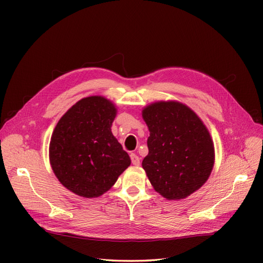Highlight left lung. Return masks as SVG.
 <instances>
[{"label":"left lung","instance_id":"obj_1","mask_svg":"<svg viewBox=\"0 0 263 263\" xmlns=\"http://www.w3.org/2000/svg\"><path fill=\"white\" fill-rule=\"evenodd\" d=\"M117 107L93 95L78 101L55 125L49 144L51 169L61 184L87 198L112 187L130 158L112 134Z\"/></svg>","mask_w":263,"mask_h":263}]
</instances>
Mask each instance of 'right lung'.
<instances>
[{
  "label": "right lung",
  "mask_w": 263,
  "mask_h": 263,
  "mask_svg": "<svg viewBox=\"0 0 263 263\" xmlns=\"http://www.w3.org/2000/svg\"><path fill=\"white\" fill-rule=\"evenodd\" d=\"M150 136L142 168L156 192L182 200L209 180L215 149L209 129L194 110L177 101H158L142 109Z\"/></svg>",
  "instance_id": "obj_1"
}]
</instances>
